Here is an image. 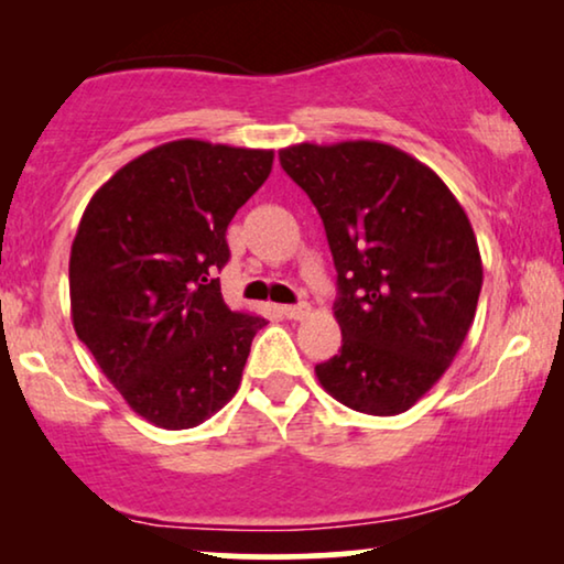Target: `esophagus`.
<instances>
[{
	"instance_id": "esophagus-1",
	"label": "esophagus",
	"mask_w": 564,
	"mask_h": 564,
	"mask_svg": "<svg viewBox=\"0 0 564 564\" xmlns=\"http://www.w3.org/2000/svg\"><path fill=\"white\" fill-rule=\"evenodd\" d=\"M307 311H311V307H307V303H297V305H284V307H282V313L288 315L290 321H300V318H305Z\"/></svg>"
}]
</instances>
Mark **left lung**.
Returning a JSON list of instances; mask_svg holds the SVG:
<instances>
[{
    "mask_svg": "<svg viewBox=\"0 0 564 564\" xmlns=\"http://www.w3.org/2000/svg\"><path fill=\"white\" fill-rule=\"evenodd\" d=\"M280 164L311 197L334 253L344 338L315 365L323 390L359 413H405L475 321L482 261L467 213L426 164L388 143H297Z\"/></svg>",
    "mask_w": 564,
    "mask_h": 564,
    "instance_id": "8db88e82",
    "label": "left lung"
}]
</instances>
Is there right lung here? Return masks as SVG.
<instances>
[{
    "label": "right lung",
    "mask_w": 564,
    "mask_h": 564,
    "mask_svg": "<svg viewBox=\"0 0 564 564\" xmlns=\"http://www.w3.org/2000/svg\"><path fill=\"white\" fill-rule=\"evenodd\" d=\"M272 161L274 151L172 141L115 172L82 215L68 259L74 330L153 426H199L241 384L267 321L230 311L218 272L228 223Z\"/></svg>",
    "instance_id": "right-lung-1"
}]
</instances>
